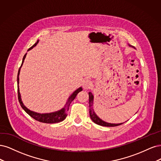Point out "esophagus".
<instances>
[{
    "label": "esophagus",
    "instance_id": "1",
    "mask_svg": "<svg viewBox=\"0 0 161 161\" xmlns=\"http://www.w3.org/2000/svg\"><path fill=\"white\" fill-rule=\"evenodd\" d=\"M83 87L84 88V89H88V88H90L92 86V81L90 80H85L83 81V84H82Z\"/></svg>",
    "mask_w": 161,
    "mask_h": 161
}]
</instances>
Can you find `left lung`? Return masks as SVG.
Segmentation results:
<instances>
[{"label": "left lung", "instance_id": "8db88e82", "mask_svg": "<svg viewBox=\"0 0 161 161\" xmlns=\"http://www.w3.org/2000/svg\"><path fill=\"white\" fill-rule=\"evenodd\" d=\"M129 46L132 47L134 48V47L129 45ZM93 101H94V96L92 95V94L91 92H89V106H90V118L92 120V121L94 122V123L98 124V125L100 126H108V127H114V126H117L119 125H121L123 123H120V124H111V123H108L102 120L101 119L98 117L93 110Z\"/></svg>", "mask_w": 161, "mask_h": 161}]
</instances>
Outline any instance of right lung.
Masks as SVG:
<instances>
[{
  "label": "right lung",
  "instance_id": "add662e5",
  "mask_svg": "<svg viewBox=\"0 0 161 161\" xmlns=\"http://www.w3.org/2000/svg\"><path fill=\"white\" fill-rule=\"evenodd\" d=\"M39 41H37V43H35L31 47H30L29 50L31 49L33 47H34L35 46L37 45V44L38 43ZM26 55L25 54L23 57V61H22V64L21 65H20V68L19 69V71H18V75H17V84H18V99H19V102L20 103V105L21 106L22 108L23 109V110L27 112L28 114L31 116L33 118H34L35 120H37L39 122H43V123H47V124H53V123H58V122H60L61 121L64 120L67 115V111H68L69 110V105L71 102L73 101L76 96L77 95V94L81 91H82V88L81 87H80L78 88V89L76 90L73 94H72L70 97H69L68 100H67L66 104L65 106V107L64 108H62L61 110H60L59 111H58V112H53V113H49V114H39V113H36V112H32L29 110L28 108H26L24 105L23 103L21 101V98H20V92H19V74H20V67H21L23 64V61H24V59L26 57Z\"/></svg>",
  "mask_w": 161,
  "mask_h": 161
}]
</instances>
